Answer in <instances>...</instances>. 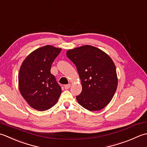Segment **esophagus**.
Masks as SVG:
<instances>
[{
  "mask_svg": "<svg viewBox=\"0 0 147 147\" xmlns=\"http://www.w3.org/2000/svg\"><path fill=\"white\" fill-rule=\"evenodd\" d=\"M64 88L65 89H68L70 88V84H66V85H65Z\"/></svg>",
  "mask_w": 147,
  "mask_h": 147,
  "instance_id": "1",
  "label": "esophagus"
}]
</instances>
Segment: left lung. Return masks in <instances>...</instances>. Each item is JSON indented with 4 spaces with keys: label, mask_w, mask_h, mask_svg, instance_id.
I'll return each mask as SVG.
<instances>
[{
    "label": "left lung",
    "mask_w": 147,
    "mask_h": 147,
    "mask_svg": "<svg viewBox=\"0 0 147 147\" xmlns=\"http://www.w3.org/2000/svg\"><path fill=\"white\" fill-rule=\"evenodd\" d=\"M67 56L76 66L82 90L76 96L80 105L89 111L105 107L117 88L114 63L103 51L92 46L68 50Z\"/></svg>",
    "instance_id": "obj_1"
}]
</instances>
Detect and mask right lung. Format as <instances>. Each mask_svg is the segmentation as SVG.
Here are the masks:
<instances>
[{"label": "right lung", "mask_w": 147, "mask_h": 147, "mask_svg": "<svg viewBox=\"0 0 147 147\" xmlns=\"http://www.w3.org/2000/svg\"><path fill=\"white\" fill-rule=\"evenodd\" d=\"M61 49L47 45L31 53L23 61L18 74L21 94L33 109L44 111L58 101L61 88L51 74L54 60Z\"/></svg>", "instance_id": "add662e5"}]
</instances>
